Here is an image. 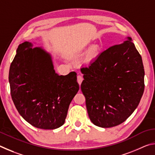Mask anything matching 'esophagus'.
I'll return each mask as SVG.
<instances>
[{
  "mask_svg": "<svg viewBox=\"0 0 155 155\" xmlns=\"http://www.w3.org/2000/svg\"><path fill=\"white\" fill-rule=\"evenodd\" d=\"M83 80V78L82 76H81V75H78V77H77V82H78V84H79L80 85H81V83H82Z\"/></svg>",
  "mask_w": 155,
  "mask_h": 155,
  "instance_id": "1",
  "label": "esophagus"
}]
</instances>
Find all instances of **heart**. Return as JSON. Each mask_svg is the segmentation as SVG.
I'll list each match as a JSON object with an SVG mask.
<instances>
[{
	"label": "heart",
	"instance_id": "heart-1",
	"mask_svg": "<svg viewBox=\"0 0 155 155\" xmlns=\"http://www.w3.org/2000/svg\"><path fill=\"white\" fill-rule=\"evenodd\" d=\"M96 48H93L92 49V51H91V54H94L96 53Z\"/></svg>",
	"mask_w": 155,
	"mask_h": 155
}]
</instances>
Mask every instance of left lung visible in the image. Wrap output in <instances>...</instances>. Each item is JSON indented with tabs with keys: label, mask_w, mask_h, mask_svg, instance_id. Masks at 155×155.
I'll return each instance as SVG.
<instances>
[{
	"label": "left lung",
	"mask_w": 155,
	"mask_h": 155,
	"mask_svg": "<svg viewBox=\"0 0 155 155\" xmlns=\"http://www.w3.org/2000/svg\"><path fill=\"white\" fill-rule=\"evenodd\" d=\"M81 71L84 78L81 91L94 124L115 127L137 107L144 91V69L130 38L101 52Z\"/></svg>",
	"instance_id": "8db88e82"
}]
</instances>
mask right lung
<instances>
[{
    "label": "right lung",
    "instance_id": "right-lung-1",
    "mask_svg": "<svg viewBox=\"0 0 155 155\" xmlns=\"http://www.w3.org/2000/svg\"><path fill=\"white\" fill-rule=\"evenodd\" d=\"M25 41L18 46L10 65L13 102L23 118L33 127L55 129L64 124L72 100L79 90L77 73H55L50 54Z\"/></svg>",
    "mask_w": 155,
    "mask_h": 155
}]
</instances>
